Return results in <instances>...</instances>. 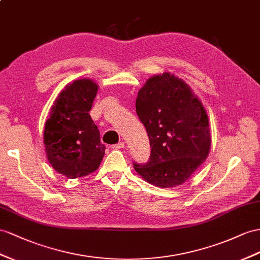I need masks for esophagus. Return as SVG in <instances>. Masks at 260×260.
Returning <instances> with one entry per match:
<instances>
[{"label": "esophagus", "mask_w": 260, "mask_h": 260, "mask_svg": "<svg viewBox=\"0 0 260 260\" xmlns=\"http://www.w3.org/2000/svg\"><path fill=\"white\" fill-rule=\"evenodd\" d=\"M124 147H125V143H123V142L118 143L116 145H113V148H114V149H122Z\"/></svg>", "instance_id": "34e87169"}]
</instances>
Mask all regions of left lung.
Listing matches in <instances>:
<instances>
[{"instance_id":"left-lung-1","label":"left lung","mask_w":260,"mask_h":260,"mask_svg":"<svg viewBox=\"0 0 260 260\" xmlns=\"http://www.w3.org/2000/svg\"><path fill=\"white\" fill-rule=\"evenodd\" d=\"M136 113L147 131L150 158L134 164L137 174L156 187L180 185L208 158L209 117L182 79L169 72L149 78L138 91Z\"/></svg>"}]
</instances>
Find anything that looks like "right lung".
Listing matches in <instances>:
<instances>
[{"label": "right lung", "instance_id": "obj_1", "mask_svg": "<svg viewBox=\"0 0 260 260\" xmlns=\"http://www.w3.org/2000/svg\"><path fill=\"white\" fill-rule=\"evenodd\" d=\"M98 89L91 79L67 84L45 123L46 156L52 168L69 179L94 172L105 154L98 126L89 114Z\"/></svg>", "mask_w": 260, "mask_h": 260}]
</instances>
